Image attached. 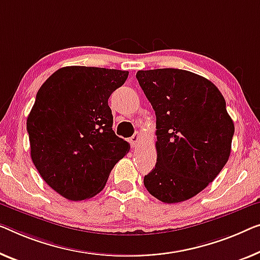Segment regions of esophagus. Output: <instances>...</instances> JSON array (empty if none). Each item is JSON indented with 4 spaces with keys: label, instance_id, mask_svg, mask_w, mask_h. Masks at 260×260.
Wrapping results in <instances>:
<instances>
[{
    "label": "esophagus",
    "instance_id": "esophagus-1",
    "mask_svg": "<svg viewBox=\"0 0 260 260\" xmlns=\"http://www.w3.org/2000/svg\"><path fill=\"white\" fill-rule=\"evenodd\" d=\"M140 139H141V133H139V132H135V134L129 139L131 145L133 146V147L138 146L139 142H140Z\"/></svg>",
    "mask_w": 260,
    "mask_h": 260
}]
</instances>
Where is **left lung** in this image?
I'll list each match as a JSON object with an SVG mask.
<instances>
[{"mask_svg": "<svg viewBox=\"0 0 260 260\" xmlns=\"http://www.w3.org/2000/svg\"><path fill=\"white\" fill-rule=\"evenodd\" d=\"M137 79L156 115V165L143 184L161 202H183L229 160L235 125L225 99L210 80L185 70L138 71Z\"/></svg>", "mask_w": 260, "mask_h": 260, "instance_id": "1", "label": "left lung"}]
</instances>
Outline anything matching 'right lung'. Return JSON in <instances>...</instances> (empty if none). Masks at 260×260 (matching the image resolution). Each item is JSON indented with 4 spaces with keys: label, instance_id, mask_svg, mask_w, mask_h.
Here are the masks:
<instances>
[{
    "label": "right lung",
    "instance_id": "right-lung-1",
    "mask_svg": "<svg viewBox=\"0 0 260 260\" xmlns=\"http://www.w3.org/2000/svg\"><path fill=\"white\" fill-rule=\"evenodd\" d=\"M128 71L65 67L37 92L26 120L31 160L46 184L70 201L93 197L129 150L112 129L108 98Z\"/></svg>",
    "mask_w": 260,
    "mask_h": 260
}]
</instances>
